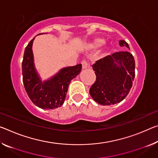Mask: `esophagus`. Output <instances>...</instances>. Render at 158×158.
<instances>
[{"label":"esophagus","mask_w":158,"mask_h":158,"mask_svg":"<svg viewBox=\"0 0 158 158\" xmlns=\"http://www.w3.org/2000/svg\"><path fill=\"white\" fill-rule=\"evenodd\" d=\"M81 64H82V68H83V69L89 68V67H91V66H90V64L88 63V62H87L86 60H82Z\"/></svg>","instance_id":"34e87169"}]
</instances>
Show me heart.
<instances>
[{"mask_svg": "<svg viewBox=\"0 0 158 158\" xmlns=\"http://www.w3.org/2000/svg\"><path fill=\"white\" fill-rule=\"evenodd\" d=\"M102 42L103 41H102V40L101 39H95L92 43L89 44V48H95L101 46V45L102 44Z\"/></svg>", "mask_w": 158, "mask_h": 158, "instance_id": "b5f03b06", "label": "heart"}]
</instances>
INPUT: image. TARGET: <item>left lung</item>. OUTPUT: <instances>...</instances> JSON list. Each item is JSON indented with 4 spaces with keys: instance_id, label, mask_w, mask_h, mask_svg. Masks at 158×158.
<instances>
[{
    "instance_id": "8db88e82",
    "label": "left lung",
    "mask_w": 158,
    "mask_h": 158,
    "mask_svg": "<svg viewBox=\"0 0 158 158\" xmlns=\"http://www.w3.org/2000/svg\"><path fill=\"white\" fill-rule=\"evenodd\" d=\"M119 45L129 48L128 44ZM96 76L90 88L92 98L102 106L120 102L128 95L135 77V60L128 51L116 52L98 60L92 65Z\"/></svg>"
}]
</instances>
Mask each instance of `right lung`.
<instances>
[{
  "label": "right lung",
  "instance_id": "1",
  "mask_svg": "<svg viewBox=\"0 0 158 158\" xmlns=\"http://www.w3.org/2000/svg\"><path fill=\"white\" fill-rule=\"evenodd\" d=\"M33 39L25 48L22 60V81L30 100L42 109L60 107L66 98L69 84L81 72L82 65L65 67L48 81L41 82L34 68L32 44Z\"/></svg>",
  "mask_w": 158,
  "mask_h": 158
}]
</instances>
